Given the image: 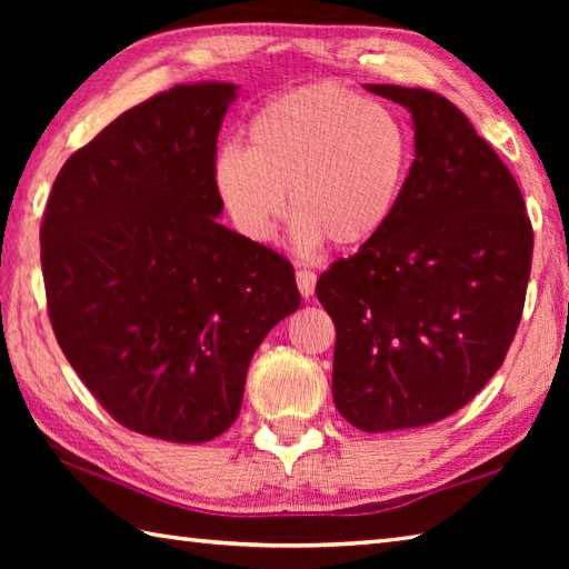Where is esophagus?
Returning a JSON list of instances; mask_svg holds the SVG:
<instances>
[{
	"mask_svg": "<svg viewBox=\"0 0 569 569\" xmlns=\"http://www.w3.org/2000/svg\"><path fill=\"white\" fill-rule=\"evenodd\" d=\"M296 281H298V291L303 298H310L312 291H316V273H312L310 269H300L296 273Z\"/></svg>",
	"mask_w": 569,
	"mask_h": 569,
	"instance_id": "obj_1",
	"label": "esophagus"
}]
</instances>
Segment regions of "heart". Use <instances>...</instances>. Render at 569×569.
Here are the masks:
<instances>
[{"mask_svg":"<svg viewBox=\"0 0 569 569\" xmlns=\"http://www.w3.org/2000/svg\"><path fill=\"white\" fill-rule=\"evenodd\" d=\"M249 151L227 147L212 166L214 188L241 234L271 239L286 190L303 244H371L401 204L413 139L386 107L337 82L288 90L249 122Z\"/></svg>","mask_w":569,"mask_h":569,"instance_id":"obj_1","label":"heart"}]
</instances>
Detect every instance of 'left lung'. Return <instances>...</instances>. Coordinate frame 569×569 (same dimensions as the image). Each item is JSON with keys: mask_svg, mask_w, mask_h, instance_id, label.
Wrapping results in <instances>:
<instances>
[{"mask_svg": "<svg viewBox=\"0 0 569 569\" xmlns=\"http://www.w3.org/2000/svg\"><path fill=\"white\" fill-rule=\"evenodd\" d=\"M367 90L413 117L416 159L389 227L316 293L335 322L332 398L365 432L438 422L503 365L521 322L533 227L521 188L442 94Z\"/></svg>", "mask_w": 569, "mask_h": 569, "instance_id": "1", "label": "left lung"}]
</instances>
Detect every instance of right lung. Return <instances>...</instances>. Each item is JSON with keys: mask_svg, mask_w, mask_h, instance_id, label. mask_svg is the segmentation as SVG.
<instances>
[{"mask_svg": "<svg viewBox=\"0 0 569 569\" xmlns=\"http://www.w3.org/2000/svg\"><path fill=\"white\" fill-rule=\"evenodd\" d=\"M232 82L176 84L60 168L41 224L48 318L124 428L208 442L239 416L249 361L300 306L281 253L217 222L212 166Z\"/></svg>", "mask_w": 569, "mask_h": 569, "instance_id": "obj_1", "label": "right lung"}]
</instances>
